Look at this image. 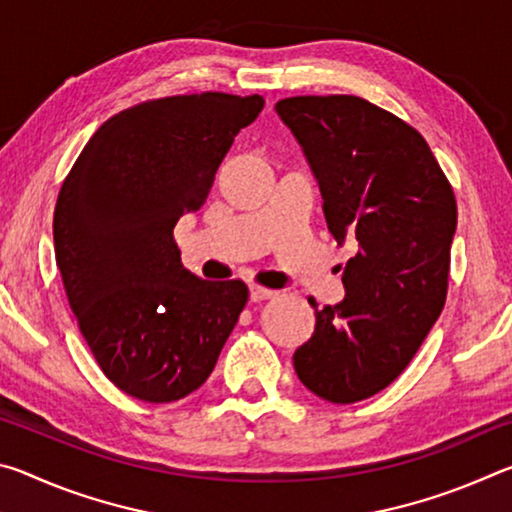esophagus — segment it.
Returning <instances> with one entry per match:
<instances>
[{"mask_svg":"<svg viewBox=\"0 0 512 512\" xmlns=\"http://www.w3.org/2000/svg\"><path fill=\"white\" fill-rule=\"evenodd\" d=\"M250 300L253 302H262V300H268L275 296L273 289H266V287H259V284H250Z\"/></svg>","mask_w":512,"mask_h":512,"instance_id":"34e87169","label":"esophagus"}]
</instances>
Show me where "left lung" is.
Returning a JSON list of instances; mask_svg holds the SVG:
<instances>
[{
	"label": "left lung",
	"instance_id": "8db88e82",
	"mask_svg": "<svg viewBox=\"0 0 512 512\" xmlns=\"http://www.w3.org/2000/svg\"><path fill=\"white\" fill-rule=\"evenodd\" d=\"M275 110L318 180L327 230L357 239L345 298L320 309L309 298L316 327L293 368L327 402L368 400L402 375L445 307L454 189L424 137L366 99L291 97Z\"/></svg>",
	"mask_w": 512,
	"mask_h": 512
}]
</instances>
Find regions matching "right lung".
Wrapping results in <instances>:
<instances>
[{"label":"right lung","mask_w":512,"mask_h":512,"mask_svg":"<svg viewBox=\"0 0 512 512\" xmlns=\"http://www.w3.org/2000/svg\"><path fill=\"white\" fill-rule=\"evenodd\" d=\"M264 97L149 99L110 117L58 192L56 264L99 368L135 400H183L205 384L248 302L241 280L180 262L173 228L207 201L237 133Z\"/></svg>","instance_id":"1"}]
</instances>
